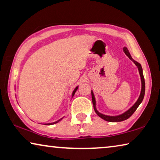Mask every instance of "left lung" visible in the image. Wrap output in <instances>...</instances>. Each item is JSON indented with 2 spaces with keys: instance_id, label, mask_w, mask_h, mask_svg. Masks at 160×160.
<instances>
[{
  "instance_id": "obj_1",
  "label": "left lung",
  "mask_w": 160,
  "mask_h": 160,
  "mask_svg": "<svg viewBox=\"0 0 160 160\" xmlns=\"http://www.w3.org/2000/svg\"><path fill=\"white\" fill-rule=\"evenodd\" d=\"M123 51L125 52L126 55L128 56V57L134 62V63L135 64V66L138 67V69L139 70V73L140 75V78H141V82H142V89H141V92H140V95L139 97L138 101L135 103V104L132 106L131 109H128L127 112L125 113H123V114L119 115V116H106L104 114H102L100 113L96 109V102H95V99H94V94L92 92H91L92 93V103H93V107H94V112H96V113L98 115L99 117H101L102 119L107 121H109V122H119V121H125L126 119H128V118L131 117V116L132 115L135 110L137 109V108L138 107L139 105L140 104V103L142 102L143 98H144V95H145V79H144V76H143L142 74V69L141 67V65H140L139 63L135 61L134 60H132V58H131V55H130V53L128 50L127 49V48H123Z\"/></svg>"
}]
</instances>
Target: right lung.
Wrapping results in <instances>:
<instances>
[{"label":"right lung","mask_w":160,"mask_h":160,"mask_svg":"<svg viewBox=\"0 0 160 160\" xmlns=\"http://www.w3.org/2000/svg\"><path fill=\"white\" fill-rule=\"evenodd\" d=\"M78 90V87H77V88H75V90L73 91V92H72V96H73V95H74V94H75V92H76V90ZM61 119H62V118H61V119H60V120H58V121H56V122H53V123H47V124H46V125H53V124H55V123H58L59 121H61Z\"/></svg>","instance_id":"add662e5"}]
</instances>
